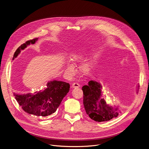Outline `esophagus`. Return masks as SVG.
I'll return each instance as SVG.
<instances>
[{"label": "esophagus", "mask_w": 149, "mask_h": 149, "mask_svg": "<svg viewBox=\"0 0 149 149\" xmlns=\"http://www.w3.org/2000/svg\"><path fill=\"white\" fill-rule=\"evenodd\" d=\"M72 87L74 88H78L80 87V85L78 83L74 82V83H73L72 84Z\"/></svg>", "instance_id": "esophagus-1"}]
</instances>
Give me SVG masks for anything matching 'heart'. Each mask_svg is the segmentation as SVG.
I'll return each mask as SVG.
<instances>
[{
  "label": "heart",
  "mask_w": 149,
  "mask_h": 149,
  "mask_svg": "<svg viewBox=\"0 0 149 149\" xmlns=\"http://www.w3.org/2000/svg\"><path fill=\"white\" fill-rule=\"evenodd\" d=\"M80 56L79 55H77V54H75V55H73L71 57L72 60L74 61H78L80 59ZM88 68V66L87 65H84V66H82V69L84 70H86V69ZM74 67L72 64H68L67 65V67H66V71L67 72H69V73H71L72 72H74Z\"/></svg>",
  "instance_id": "obj_1"
}]
</instances>
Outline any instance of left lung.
<instances>
[{
	"label": "left lung",
	"instance_id": "obj_1",
	"mask_svg": "<svg viewBox=\"0 0 149 149\" xmlns=\"http://www.w3.org/2000/svg\"><path fill=\"white\" fill-rule=\"evenodd\" d=\"M101 89L100 84L93 81H90L88 85L82 87L86 112L91 119L98 122L114 119L121 113L119 108L110 106L106 103L102 98Z\"/></svg>",
	"mask_w": 149,
	"mask_h": 149
}]
</instances>
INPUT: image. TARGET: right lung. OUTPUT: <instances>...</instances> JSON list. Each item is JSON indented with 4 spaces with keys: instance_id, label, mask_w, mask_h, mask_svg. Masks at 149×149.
I'll return each mask as SVG.
<instances>
[{
    "instance_id": "obj_1",
    "label": "right lung",
    "mask_w": 149,
    "mask_h": 149,
    "mask_svg": "<svg viewBox=\"0 0 149 149\" xmlns=\"http://www.w3.org/2000/svg\"><path fill=\"white\" fill-rule=\"evenodd\" d=\"M38 38L26 41L14 53V59L28 45L34 44ZM70 90L69 84L58 81L49 82L44 90L24 94H14L15 99L26 113L37 116L45 117L55 113L63 98Z\"/></svg>"
}]
</instances>
